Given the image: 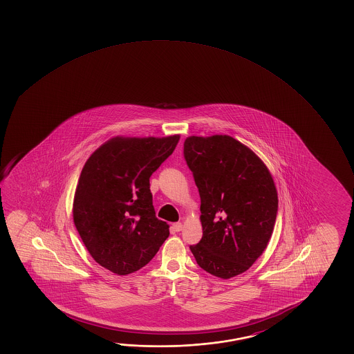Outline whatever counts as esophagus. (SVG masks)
Segmentation results:
<instances>
[{
	"label": "esophagus",
	"instance_id": "esophagus-1",
	"mask_svg": "<svg viewBox=\"0 0 354 354\" xmlns=\"http://www.w3.org/2000/svg\"><path fill=\"white\" fill-rule=\"evenodd\" d=\"M171 230H173L174 232H180V231L183 230V223H180V222L173 223V225H171Z\"/></svg>",
	"mask_w": 354,
	"mask_h": 354
}]
</instances>
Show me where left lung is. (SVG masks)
Wrapping results in <instances>:
<instances>
[{"instance_id":"obj_1","label":"left lung","mask_w":354,"mask_h":354,"mask_svg":"<svg viewBox=\"0 0 354 354\" xmlns=\"http://www.w3.org/2000/svg\"><path fill=\"white\" fill-rule=\"evenodd\" d=\"M184 157L201 198L203 238L190 245L197 264L221 279L248 270L267 248L278 192L261 158L231 136L187 137Z\"/></svg>"}]
</instances>
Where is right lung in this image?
I'll use <instances>...</instances> for the list:
<instances>
[{
  "instance_id": "obj_1",
  "label": "right lung",
  "mask_w": 354,
  "mask_h": 354,
  "mask_svg": "<svg viewBox=\"0 0 354 354\" xmlns=\"http://www.w3.org/2000/svg\"><path fill=\"white\" fill-rule=\"evenodd\" d=\"M179 134L113 137L87 159L76 186L73 217L96 263L117 275L140 270L169 237L158 220L149 178L171 156Z\"/></svg>"
}]
</instances>
